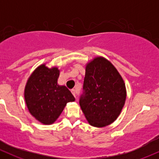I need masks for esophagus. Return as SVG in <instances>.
<instances>
[{
  "label": "esophagus",
  "mask_w": 159,
  "mask_h": 159,
  "mask_svg": "<svg viewBox=\"0 0 159 159\" xmlns=\"http://www.w3.org/2000/svg\"><path fill=\"white\" fill-rule=\"evenodd\" d=\"M71 92H72V95H73V96H75V98H77V97H76V91H75V90H71Z\"/></svg>",
  "instance_id": "1"
}]
</instances>
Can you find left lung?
Returning <instances> with one entry per match:
<instances>
[{"mask_svg": "<svg viewBox=\"0 0 159 159\" xmlns=\"http://www.w3.org/2000/svg\"><path fill=\"white\" fill-rule=\"evenodd\" d=\"M79 104L91 125L104 127L116 120L125 105L126 90L114 65L97 57L86 66Z\"/></svg>", "mask_w": 159, "mask_h": 159, "instance_id": "1", "label": "left lung"}]
</instances>
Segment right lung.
Instances as JSON below:
<instances>
[{
  "instance_id": "1",
  "label": "right lung",
  "mask_w": 159,
  "mask_h": 159,
  "mask_svg": "<svg viewBox=\"0 0 159 159\" xmlns=\"http://www.w3.org/2000/svg\"><path fill=\"white\" fill-rule=\"evenodd\" d=\"M60 70L45 64L38 66L27 80L25 89L27 107L33 116L45 125L54 123L66 104L75 97L66 86L57 84Z\"/></svg>"
}]
</instances>
